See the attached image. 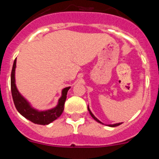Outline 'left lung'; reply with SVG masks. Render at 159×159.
<instances>
[{
    "mask_svg": "<svg viewBox=\"0 0 159 159\" xmlns=\"http://www.w3.org/2000/svg\"><path fill=\"white\" fill-rule=\"evenodd\" d=\"M88 111H89V113H90V115H91V116H92V117L94 119H95V121H97L98 122V123H101L100 121H99V119H97V118H95V116H94L93 114L92 113V111H90V109H89V107H88ZM121 123H116V124H111V125H108V126H109V127H117V126H119V125H120L121 124Z\"/></svg>",
    "mask_w": 159,
    "mask_h": 159,
    "instance_id": "left-lung-1",
    "label": "left lung"
}]
</instances>
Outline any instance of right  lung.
I'll return each instance as SVG.
<instances>
[{
	"instance_id": "right-lung-1",
	"label": "right lung",
	"mask_w": 159,
	"mask_h": 159,
	"mask_svg": "<svg viewBox=\"0 0 159 159\" xmlns=\"http://www.w3.org/2000/svg\"><path fill=\"white\" fill-rule=\"evenodd\" d=\"M16 59L14 60L13 66H12V72H11V92H12V99H13L14 105L16 107V110L20 115L30 120L36 124L47 125L58 119L61 114L63 113L64 109V102L67 99V91L69 90L70 87L65 88L62 91V96L59 99L58 105L55 108L51 110H48L45 111H38L35 110L29 105L27 100L22 96L18 92L17 88L15 84V68H16Z\"/></svg>"
}]
</instances>
